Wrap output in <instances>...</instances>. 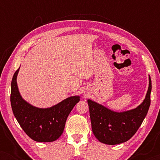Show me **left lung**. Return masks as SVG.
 I'll list each match as a JSON object with an SVG mask.
<instances>
[{"label": "left lung", "mask_w": 160, "mask_h": 160, "mask_svg": "<svg viewBox=\"0 0 160 160\" xmlns=\"http://www.w3.org/2000/svg\"><path fill=\"white\" fill-rule=\"evenodd\" d=\"M152 81L143 102L137 108L124 112H115L88 100L93 134L98 141L108 145L128 141L135 134L147 114L151 103Z\"/></svg>", "instance_id": "obj_1"}]
</instances>
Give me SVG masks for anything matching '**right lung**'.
<instances>
[{"mask_svg":"<svg viewBox=\"0 0 160 160\" xmlns=\"http://www.w3.org/2000/svg\"><path fill=\"white\" fill-rule=\"evenodd\" d=\"M19 69L13 76L11 84V105L14 115L25 132L33 141L52 142L58 139L64 130L65 122L79 96L68 98L47 108L32 106L22 99L17 83Z\"/></svg>","mask_w":160,"mask_h":160,"instance_id":"add662e5","label":"right lung"}]
</instances>
